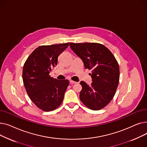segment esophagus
Instances as JSON below:
<instances>
[{
  "label": "esophagus",
  "mask_w": 147,
  "mask_h": 147,
  "mask_svg": "<svg viewBox=\"0 0 147 147\" xmlns=\"http://www.w3.org/2000/svg\"><path fill=\"white\" fill-rule=\"evenodd\" d=\"M69 83H70L71 84H74V83H76L77 82H74V81H73V80H70V81H69Z\"/></svg>",
  "instance_id": "obj_1"
}]
</instances>
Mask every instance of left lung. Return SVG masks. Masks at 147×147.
I'll return each instance as SVG.
<instances>
[{"instance_id": "left-lung-1", "label": "left lung", "mask_w": 147, "mask_h": 147, "mask_svg": "<svg viewBox=\"0 0 147 147\" xmlns=\"http://www.w3.org/2000/svg\"><path fill=\"white\" fill-rule=\"evenodd\" d=\"M70 48L83 61L89 70L92 82L88 85L82 81L80 99L88 109L99 110L113 98L119 85L120 69L118 62L111 52L98 43H70Z\"/></svg>"}]
</instances>
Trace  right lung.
<instances>
[{"label":"right lung","instance_id":"1","mask_svg":"<svg viewBox=\"0 0 147 147\" xmlns=\"http://www.w3.org/2000/svg\"><path fill=\"white\" fill-rule=\"evenodd\" d=\"M69 43L38 46L24 64L22 79L26 92L32 101L42 111L55 110L63 101L69 81L53 79L49 73Z\"/></svg>","mask_w":147,"mask_h":147}]
</instances>
